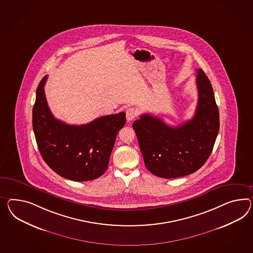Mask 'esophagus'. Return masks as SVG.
Returning a JSON list of instances; mask_svg holds the SVG:
<instances>
[{
  "mask_svg": "<svg viewBox=\"0 0 253 253\" xmlns=\"http://www.w3.org/2000/svg\"><path fill=\"white\" fill-rule=\"evenodd\" d=\"M126 120L130 122V121H132V120H134L136 118V116H137V111L135 108H133V107H130V108L126 110Z\"/></svg>",
  "mask_w": 253,
  "mask_h": 253,
  "instance_id": "34e87169",
  "label": "esophagus"
}]
</instances>
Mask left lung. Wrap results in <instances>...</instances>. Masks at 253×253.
Returning <instances> with one entry per match:
<instances>
[{
	"instance_id": "8db88e82",
	"label": "left lung",
	"mask_w": 253,
	"mask_h": 253,
	"mask_svg": "<svg viewBox=\"0 0 253 253\" xmlns=\"http://www.w3.org/2000/svg\"><path fill=\"white\" fill-rule=\"evenodd\" d=\"M198 102L194 117L179 126L141 115L133 124L146 168L166 179L192 174L208 161L219 130V112L212 84L196 70Z\"/></svg>"
}]
</instances>
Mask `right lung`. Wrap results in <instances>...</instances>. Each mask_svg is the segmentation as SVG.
<instances>
[{
	"label": "right lung",
	"mask_w": 253,
	"mask_h": 253,
	"mask_svg": "<svg viewBox=\"0 0 253 253\" xmlns=\"http://www.w3.org/2000/svg\"><path fill=\"white\" fill-rule=\"evenodd\" d=\"M47 76L39 83L33 107V129L39 152L61 177L75 181H91L104 174L126 114L99 117L90 123L67 125L53 117L45 99Z\"/></svg>",
	"instance_id": "obj_1"
}]
</instances>
